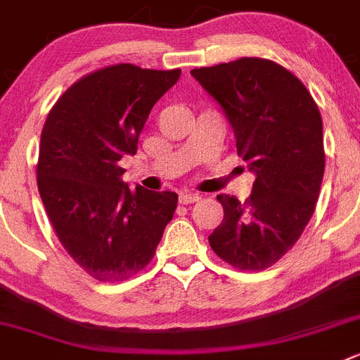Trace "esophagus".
I'll use <instances>...</instances> for the list:
<instances>
[{
  "mask_svg": "<svg viewBox=\"0 0 360 360\" xmlns=\"http://www.w3.org/2000/svg\"><path fill=\"white\" fill-rule=\"evenodd\" d=\"M178 200H180V203L182 205H191V203H196V201H200L201 196L200 194H194V193H180Z\"/></svg>",
  "mask_w": 360,
  "mask_h": 360,
  "instance_id": "esophagus-1",
  "label": "esophagus"
}]
</instances>
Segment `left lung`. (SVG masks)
<instances>
[{
    "label": "left lung",
    "mask_w": 360,
    "mask_h": 360,
    "mask_svg": "<svg viewBox=\"0 0 360 360\" xmlns=\"http://www.w3.org/2000/svg\"><path fill=\"white\" fill-rule=\"evenodd\" d=\"M191 74L224 109L238 153L256 173L244 203L217 196L224 219L208 242L228 265L259 272L297 244L316 208L325 171L320 109L297 75L265 58Z\"/></svg>",
    "instance_id": "obj_1"
}]
</instances>
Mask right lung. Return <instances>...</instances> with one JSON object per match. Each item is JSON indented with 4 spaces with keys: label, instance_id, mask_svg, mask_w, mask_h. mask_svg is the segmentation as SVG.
Returning <instances> with one entry per match:
<instances>
[{
    "label": "right lung",
    "instance_id": "right-lung-1",
    "mask_svg": "<svg viewBox=\"0 0 360 360\" xmlns=\"http://www.w3.org/2000/svg\"><path fill=\"white\" fill-rule=\"evenodd\" d=\"M180 74L132 63L98 68L75 81L44 123L40 198L65 251L101 283L141 272L176 210L174 193L129 189L118 160L134 155L153 104Z\"/></svg>",
    "mask_w": 360,
    "mask_h": 360
}]
</instances>
